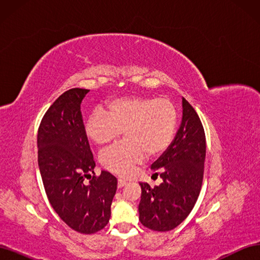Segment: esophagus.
Segmentation results:
<instances>
[{"label": "esophagus", "instance_id": "34e87169", "mask_svg": "<svg viewBox=\"0 0 260 260\" xmlns=\"http://www.w3.org/2000/svg\"><path fill=\"white\" fill-rule=\"evenodd\" d=\"M125 184H127V182H125L124 180H122V179H119V180H118V187H119V188L123 187Z\"/></svg>", "mask_w": 260, "mask_h": 260}]
</instances>
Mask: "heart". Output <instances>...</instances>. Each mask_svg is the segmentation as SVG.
<instances>
[{
    "instance_id": "b5f03b06",
    "label": "heart",
    "mask_w": 260,
    "mask_h": 260,
    "mask_svg": "<svg viewBox=\"0 0 260 260\" xmlns=\"http://www.w3.org/2000/svg\"><path fill=\"white\" fill-rule=\"evenodd\" d=\"M177 124V109L167 98L125 96L95 109L85 122V133L94 143L105 145L123 135L122 142L100 154L105 169L129 177L147 155L158 156L169 147Z\"/></svg>"
}]
</instances>
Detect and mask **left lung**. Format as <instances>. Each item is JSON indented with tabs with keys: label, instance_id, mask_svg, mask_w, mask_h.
<instances>
[{
	"label": "left lung",
	"instance_id": "8db88e82",
	"mask_svg": "<svg viewBox=\"0 0 260 260\" xmlns=\"http://www.w3.org/2000/svg\"><path fill=\"white\" fill-rule=\"evenodd\" d=\"M182 122L174 142L153 165L159 185L140 183V221L153 231L175 229L190 214L201 192L206 156L205 131L198 113L182 99Z\"/></svg>",
	"mask_w": 260,
	"mask_h": 260
}]
</instances>
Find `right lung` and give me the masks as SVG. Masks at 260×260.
Listing matches in <instances>:
<instances>
[{"label":"right lung","mask_w":260,"mask_h":260,"mask_svg":"<svg viewBox=\"0 0 260 260\" xmlns=\"http://www.w3.org/2000/svg\"><path fill=\"white\" fill-rule=\"evenodd\" d=\"M89 91L75 88L62 93L44 114L37 138L46 196L62 221L84 234L95 233L108 223L117 190L112 174H94L95 161L80 111Z\"/></svg>","instance_id":"right-lung-1"}]
</instances>
